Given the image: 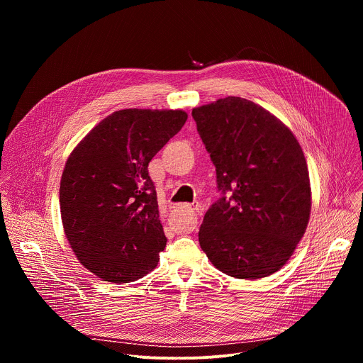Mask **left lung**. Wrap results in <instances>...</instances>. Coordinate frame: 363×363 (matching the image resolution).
<instances>
[{
    "mask_svg": "<svg viewBox=\"0 0 363 363\" xmlns=\"http://www.w3.org/2000/svg\"><path fill=\"white\" fill-rule=\"evenodd\" d=\"M192 118L223 194L205 213L201 248L220 272L235 279L279 272L312 210L301 146L281 121L242 97L195 108Z\"/></svg>",
    "mask_w": 363,
    "mask_h": 363,
    "instance_id": "left-lung-1",
    "label": "left lung"
}]
</instances>
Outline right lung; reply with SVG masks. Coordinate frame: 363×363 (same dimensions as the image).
<instances>
[{"label": "right lung", "mask_w": 363, "mask_h": 363, "mask_svg": "<svg viewBox=\"0 0 363 363\" xmlns=\"http://www.w3.org/2000/svg\"><path fill=\"white\" fill-rule=\"evenodd\" d=\"M186 119L184 111H118L70 153L60 182L63 228L99 279L129 283L157 267L167 237L147 165Z\"/></svg>", "instance_id": "add662e5"}]
</instances>
